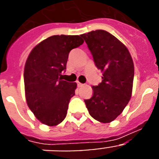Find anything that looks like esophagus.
Segmentation results:
<instances>
[{
    "label": "esophagus",
    "instance_id": "1",
    "mask_svg": "<svg viewBox=\"0 0 159 159\" xmlns=\"http://www.w3.org/2000/svg\"><path fill=\"white\" fill-rule=\"evenodd\" d=\"M77 86H78L79 88H80V87H83V86H84V84H81V83H80V82H79V81H77Z\"/></svg>",
    "mask_w": 159,
    "mask_h": 159
}]
</instances>
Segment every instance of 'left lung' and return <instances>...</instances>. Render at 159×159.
Wrapping results in <instances>:
<instances>
[{"instance_id": "8db88e82", "label": "left lung", "mask_w": 159, "mask_h": 159, "mask_svg": "<svg viewBox=\"0 0 159 159\" xmlns=\"http://www.w3.org/2000/svg\"><path fill=\"white\" fill-rule=\"evenodd\" d=\"M102 72V82L92 87L93 95L85 99L90 116L101 123H110L122 113L131 97L134 68L128 49L104 30L81 35Z\"/></svg>"}]
</instances>
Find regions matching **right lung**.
<instances>
[{"label":"right lung","mask_w":159,"mask_h":159,"mask_svg":"<svg viewBox=\"0 0 159 159\" xmlns=\"http://www.w3.org/2000/svg\"><path fill=\"white\" fill-rule=\"evenodd\" d=\"M83 43L80 36H50L38 43L26 60L24 71L26 101L43 124L56 126L67 116L77 84L62 80L60 75L66 70L70 51Z\"/></svg>","instance_id":"1"}]
</instances>
